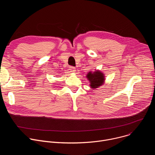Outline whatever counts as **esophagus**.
<instances>
[{"label": "esophagus", "instance_id": "1", "mask_svg": "<svg viewBox=\"0 0 155 155\" xmlns=\"http://www.w3.org/2000/svg\"><path fill=\"white\" fill-rule=\"evenodd\" d=\"M69 70L71 72H75V68L74 67H69Z\"/></svg>", "mask_w": 155, "mask_h": 155}]
</instances>
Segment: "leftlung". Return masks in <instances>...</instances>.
I'll return each mask as SVG.
<instances>
[{
    "mask_svg": "<svg viewBox=\"0 0 155 155\" xmlns=\"http://www.w3.org/2000/svg\"><path fill=\"white\" fill-rule=\"evenodd\" d=\"M87 79L91 83V88H96L101 86L104 81V74L100 71H96L93 73L89 72L86 75Z\"/></svg>",
    "mask_w": 155,
    "mask_h": 155,
    "instance_id": "left-lung-1",
    "label": "left lung"
}]
</instances>
